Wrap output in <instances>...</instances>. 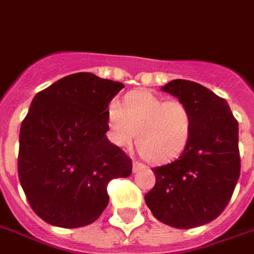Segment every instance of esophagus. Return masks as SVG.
<instances>
[{"mask_svg":"<svg viewBox=\"0 0 254 254\" xmlns=\"http://www.w3.org/2000/svg\"><path fill=\"white\" fill-rule=\"evenodd\" d=\"M132 168H133V172H138L140 169H145L146 166L143 165V163H140L138 160H133V165H132Z\"/></svg>","mask_w":254,"mask_h":254,"instance_id":"34e87169","label":"esophagus"}]
</instances>
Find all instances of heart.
Segmentation results:
<instances>
[{
    "label": "heart",
    "mask_w": 254,
    "mask_h": 254,
    "mask_svg": "<svg viewBox=\"0 0 254 254\" xmlns=\"http://www.w3.org/2000/svg\"><path fill=\"white\" fill-rule=\"evenodd\" d=\"M108 136L127 148L136 135L139 153L149 162L175 159L188 146L192 133V114L179 99H165L148 91H133L121 104L112 99L106 108Z\"/></svg>",
    "instance_id": "heart-1"
}]
</instances>
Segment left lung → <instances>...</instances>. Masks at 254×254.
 Here are the masks:
<instances>
[{"instance_id":"obj_1","label":"left lung","mask_w":254,"mask_h":254,"mask_svg":"<svg viewBox=\"0 0 254 254\" xmlns=\"http://www.w3.org/2000/svg\"><path fill=\"white\" fill-rule=\"evenodd\" d=\"M162 91L190 109L192 133L178 159L152 169L156 183L145 194V202L165 225L202 226L225 210L236 188L239 125L226 101L200 83L175 79Z\"/></svg>"}]
</instances>
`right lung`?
I'll return each instance as SVG.
<instances>
[{
  "mask_svg": "<svg viewBox=\"0 0 254 254\" xmlns=\"http://www.w3.org/2000/svg\"><path fill=\"white\" fill-rule=\"evenodd\" d=\"M124 83L72 73L35 95L19 130L18 176L32 210L47 223L81 227L109 202L108 183L132 173L112 145L106 108Z\"/></svg>",
  "mask_w": 254,
  "mask_h": 254,
  "instance_id": "right-lung-1",
  "label": "right lung"
}]
</instances>
